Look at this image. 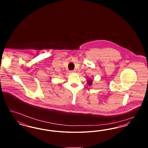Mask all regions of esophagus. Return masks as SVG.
<instances>
[{"label":"esophagus","instance_id":"1","mask_svg":"<svg viewBox=\"0 0 148 148\" xmlns=\"http://www.w3.org/2000/svg\"><path fill=\"white\" fill-rule=\"evenodd\" d=\"M77 71L76 70H74V71H71V73H76Z\"/></svg>","mask_w":148,"mask_h":148}]
</instances>
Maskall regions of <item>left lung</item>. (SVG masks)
<instances>
[{"mask_svg": "<svg viewBox=\"0 0 148 148\" xmlns=\"http://www.w3.org/2000/svg\"><path fill=\"white\" fill-rule=\"evenodd\" d=\"M92 80H91L90 79H87V84H88L89 85H90V86H91L92 85Z\"/></svg>", "mask_w": 148, "mask_h": 148, "instance_id": "1", "label": "left lung"}]
</instances>
